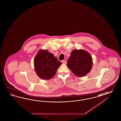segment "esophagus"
I'll return each mask as SVG.
<instances>
[{"label":"esophagus","instance_id":"34e87169","mask_svg":"<svg viewBox=\"0 0 121 121\" xmlns=\"http://www.w3.org/2000/svg\"><path fill=\"white\" fill-rule=\"evenodd\" d=\"M62 62L63 64H66V60H62Z\"/></svg>","mask_w":121,"mask_h":121}]
</instances>
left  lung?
I'll return each instance as SVG.
<instances>
[{
	"label": "left lung",
	"instance_id": "8db88e82",
	"mask_svg": "<svg viewBox=\"0 0 121 121\" xmlns=\"http://www.w3.org/2000/svg\"><path fill=\"white\" fill-rule=\"evenodd\" d=\"M92 66L91 55L82 49L73 50L67 62V67L78 77L86 75L91 70Z\"/></svg>",
	"mask_w": 121,
	"mask_h": 121
}]
</instances>
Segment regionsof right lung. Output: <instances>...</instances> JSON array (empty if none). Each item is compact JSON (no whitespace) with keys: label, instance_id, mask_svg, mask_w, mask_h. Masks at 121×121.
<instances>
[{"label":"right lung","instance_id":"1","mask_svg":"<svg viewBox=\"0 0 121 121\" xmlns=\"http://www.w3.org/2000/svg\"><path fill=\"white\" fill-rule=\"evenodd\" d=\"M34 67L38 76L42 79H50L54 77L62 63L48 50H40L35 56Z\"/></svg>","mask_w":121,"mask_h":121}]
</instances>
